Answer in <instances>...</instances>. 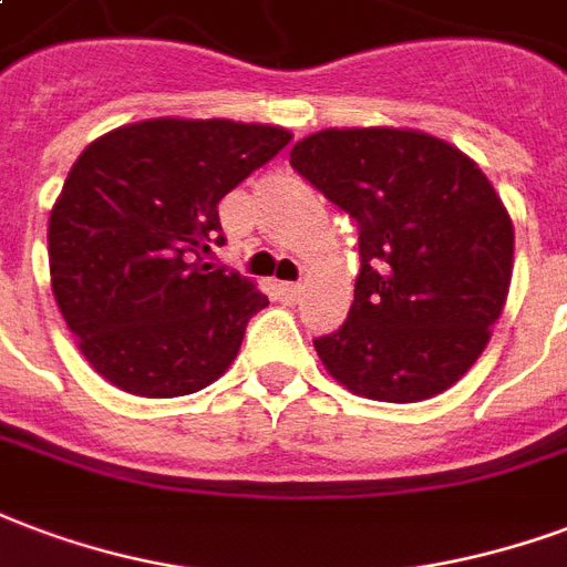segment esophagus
<instances>
[{
  "label": "esophagus",
  "instance_id": "34e87169",
  "mask_svg": "<svg viewBox=\"0 0 567 567\" xmlns=\"http://www.w3.org/2000/svg\"><path fill=\"white\" fill-rule=\"evenodd\" d=\"M279 288H282V295L291 297V300H295V297H300V291H303V285L300 282H282Z\"/></svg>",
  "mask_w": 567,
  "mask_h": 567
}]
</instances>
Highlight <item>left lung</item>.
<instances>
[{"label":"left lung","mask_w":567,"mask_h":567,"mask_svg":"<svg viewBox=\"0 0 567 567\" xmlns=\"http://www.w3.org/2000/svg\"><path fill=\"white\" fill-rule=\"evenodd\" d=\"M291 167L360 230L346 324L312 339L327 372L367 400L417 402L468 372L505 309L514 228L456 146L402 128H327Z\"/></svg>","instance_id":"1"}]
</instances>
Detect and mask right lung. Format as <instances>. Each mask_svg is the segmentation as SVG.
<instances>
[{
	"label": "right lung",
	"mask_w": 567,
	"mask_h": 567,
	"mask_svg": "<svg viewBox=\"0 0 567 567\" xmlns=\"http://www.w3.org/2000/svg\"><path fill=\"white\" fill-rule=\"evenodd\" d=\"M288 141L276 125L146 120L83 150L50 213V285L102 379L165 400L230 367L267 297L204 255L225 243L219 200Z\"/></svg>",
	"instance_id": "right-lung-1"
}]
</instances>
